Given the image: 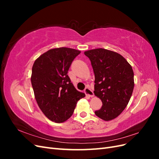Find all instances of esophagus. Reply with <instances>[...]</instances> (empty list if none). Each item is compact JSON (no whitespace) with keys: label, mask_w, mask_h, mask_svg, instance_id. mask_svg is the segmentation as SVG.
Wrapping results in <instances>:
<instances>
[{"label":"esophagus","mask_w":159,"mask_h":159,"mask_svg":"<svg viewBox=\"0 0 159 159\" xmlns=\"http://www.w3.org/2000/svg\"><path fill=\"white\" fill-rule=\"evenodd\" d=\"M84 92H85V93L87 95H89V97H91V98H92V97H93V95H94V93H93V91L91 90L89 88H85V90H84Z\"/></svg>","instance_id":"esophagus-1"}]
</instances>
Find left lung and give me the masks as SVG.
Masks as SVG:
<instances>
[{"mask_svg": "<svg viewBox=\"0 0 159 159\" xmlns=\"http://www.w3.org/2000/svg\"><path fill=\"white\" fill-rule=\"evenodd\" d=\"M91 63L95 75L94 94L102 102L95 111L97 116L110 121L122 113L134 88V73L124 57L117 52L103 48L84 52Z\"/></svg>", "mask_w": 159, "mask_h": 159, "instance_id": "left-lung-1", "label": "left lung"}]
</instances>
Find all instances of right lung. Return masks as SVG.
<instances>
[{"label": "right lung", "instance_id": "obj_1", "mask_svg": "<svg viewBox=\"0 0 159 159\" xmlns=\"http://www.w3.org/2000/svg\"><path fill=\"white\" fill-rule=\"evenodd\" d=\"M80 51L59 48L44 53L32 66L31 83L38 106L55 123H62L73 114L76 103L85 94L71 82L68 71Z\"/></svg>", "mask_w": 159, "mask_h": 159}]
</instances>
